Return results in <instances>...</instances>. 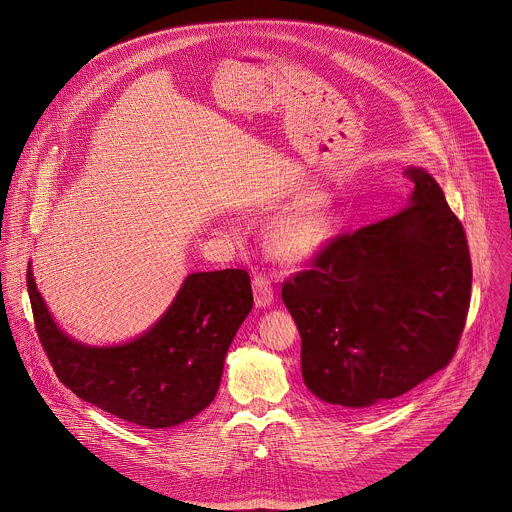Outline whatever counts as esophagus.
I'll return each instance as SVG.
<instances>
[{
  "label": "esophagus",
  "instance_id": "1",
  "mask_svg": "<svg viewBox=\"0 0 512 512\" xmlns=\"http://www.w3.org/2000/svg\"><path fill=\"white\" fill-rule=\"evenodd\" d=\"M253 296H255V304L259 308H265L273 302V287L265 275L253 277Z\"/></svg>",
  "mask_w": 512,
  "mask_h": 512
}]
</instances>
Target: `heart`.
<instances>
[{"label": "heart", "instance_id": "1", "mask_svg": "<svg viewBox=\"0 0 512 512\" xmlns=\"http://www.w3.org/2000/svg\"><path fill=\"white\" fill-rule=\"evenodd\" d=\"M334 208L326 194H312L281 212L267 229V247L281 261H306L332 235Z\"/></svg>", "mask_w": 512, "mask_h": 512}]
</instances>
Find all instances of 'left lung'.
<instances>
[{"instance_id": "left-lung-1", "label": "left lung", "mask_w": 512, "mask_h": 512, "mask_svg": "<svg viewBox=\"0 0 512 512\" xmlns=\"http://www.w3.org/2000/svg\"><path fill=\"white\" fill-rule=\"evenodd\" d=\"M409 204L342 233L281 285L302 336V375L324 403L367 409L405 395L456 354L472 261L460 218L421 168Z\"/></svg>"}]
</instances>
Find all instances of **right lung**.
<instances>
[{"instance_id": "add662e5", "label": "right lung", "mask_w": 512, "mask_h": 512, "mask_svg": "<svg viewBox=\"0 0 512 512\" xmlns=\"http://www.w3.org/2000/svg\"><path fill=\"white\" fill-rule=\"evenodd\" d=\"M26 285L36 334L60 383L83 401L148 429L174 427L212 403L227 350L253 308L245 269L192 273L150 332L121 346L91 348L58 330L30 267Z\"/></svg>"}]
</instances>
